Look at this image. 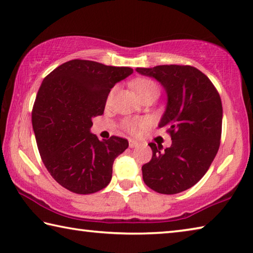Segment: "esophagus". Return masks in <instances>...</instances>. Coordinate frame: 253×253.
<instances>
[{
    "label": "esophagus",
    "mask_w": 253,
    "mask_h": 253,
    "mask_svg": "<svg viewBox=\"0 0 253 253\" xmlns=\"http://www.w3.org/2000/svg\"><path fill=\"white\" fill-rule=\"evenodd\" d=\"M138 146V142L135 139H129V147L130 148H134V147H137Z\"/></svg>",
    "instance_id": "obj_1"
}]
</instances>
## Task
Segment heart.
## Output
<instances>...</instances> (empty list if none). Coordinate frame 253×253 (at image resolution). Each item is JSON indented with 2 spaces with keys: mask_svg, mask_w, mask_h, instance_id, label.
Returning a JSON list of instances; mask_svg holds the SVG:
<instances>
[{
  "mask_svg": "<svg viewBox=\"0 0 253 253\" xmlns=\"http://www.w3.org/2000/svg\"><path fill=\"white\" fill-rule=\"evenodd\" d=\"M131 88L134 89V91L136 92V95L139 98H142L143 96L147 95V93L152 92V91H158V88L156 84L154 81L149 80V79H136L131 83ZM113 97V91L109 93L108 96V100L111 99ZM146 126V121L144 119H129L125 123V128L128 131L135 132L139 129V128H143Z\"/></svg>",
  "mask_w": 253,
  "mask_h": 253,
  "instance_id": "b5f03b06",
  "label": "heart"
}]
</instances>
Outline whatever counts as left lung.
<instances>
[{
  "mask_svg": "<svg viewBox=\"0 0 253 253\" xmlns=\"http://www.w3.org/2000/svg\"><path fill=\"white\" fill-rule=\"evenodd\" d=\"M156 79L168 95L158 124L172 137L170 147L149 143L152 160L143 165V179L157 193L176 194L195 185L215 157L222 130V102L207 76L191 66L136 68Z\"/></svg>",
  "mask_w": 253,
  "mask_h": 253,
  "instance_id": "obj_1",
  "label": "left lung"
}]
</instances>
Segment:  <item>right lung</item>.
<instances>
[{
	"mask_svg": "<svg viewBox=\"0 0 253 253\" xmlns=\"http://www.w3.org/2000/svg\"><path fill=\"white\" fill-rule=\"evenodd\" d=\"M132 71L76 59L42 81L32 110L34 135L46 169L67 190L91 194L109 184L115 158L128 140H99L90 132L92 118L104 114L110 89Z\"/></svg>",
	"mask_w": 253,
	"mask_h": 253,
	"instance_id": "obj_1",
	"label": "right lung"
}]
</instances>
